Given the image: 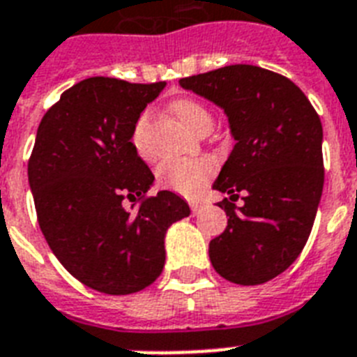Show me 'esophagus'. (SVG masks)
<instances>
[{"instance_id":"1","label":"esophagus","mask_w":357,"mask_h":357,"mask_svg":"<svg viewBox=\"0 0 357 357\" xmlns=\"http://www.w3.org/2000/svg\"><path fill=\"white\" fill-rule=\"evenodd\" d=\"M189 206H190V211L198 213L202 209V207H204V204H202V202H190Z\"/></svg>"}]
</instances>
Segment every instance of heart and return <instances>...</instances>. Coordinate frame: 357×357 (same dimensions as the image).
Instances as JSON below:
<instances>
[{
  "label": "heart",
  "instance_id": "heart-1",
  "mask_svg": "<svg viewBox=\"0 0 357 357\" xmlns=\"http://www.w3.org/2000/svg\"><path fill=\"white\" fill-rule=\"evenodd\" d=\"M176 119L183 123L185 128L192 133L200 135L204 131L213 129V113L206 103H202L196 98H178L170 103ZM153 113L146 109L135 120L133 131H131V144L140 157H150V129ZM215 174V162L206 157L198 159H176V161H165L157 168V181L165 189L183 196L198 195L204 185L211 179Z\"/></svg>",
  "mask_w": 357,
  "mask_h": 357
}]
</instances>
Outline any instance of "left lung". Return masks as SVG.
Wrapping results in <instances>:
<instances>
[{"label": "left lung", "instance_id": "obj_1", "mask_svg": "<svg viewBox=\"0 0 357 357\" xmlns=\"http://www.w3.org/2000/svg\"><path fill=\"white\" fill-rule=\"evenodd\" d=\"M228 114L237 140L213 189L228 226L209 243L215 271L238 285H259L293 265L315 222L324 185L322 123L285 75L231 64L179 79ZM241 196L243 204L235 206Z\"/></svg>", "mask_w": 357, "mask_h": 357}]
</instances>
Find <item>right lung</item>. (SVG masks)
<instances>
[{
  "label": "right lung",
  "instance_id": "1",
  "mask_svg": "<svg viewBox=\"0 0 357 357\" xmlns=\"http://www.w3.org/2000/svg\"><path fill=\"white\" fill-rule=\"evenodd\" d=\"M162 89L89 77L61 94L36 131L27 176L38 226L61 265L100 293L155 282L167 229L190 215L170 190L148 196L153 174L131 144L135 120Z\"/></svg>",
  "mask_w": 357,
  "mask_h": 357
}]
</instances>
